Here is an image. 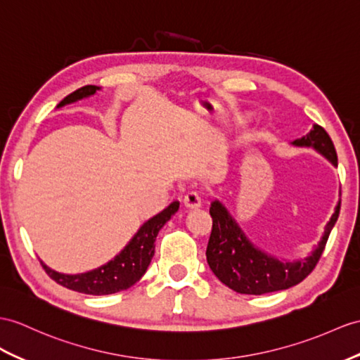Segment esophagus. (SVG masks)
Segmentation results:
<instances>
[{"mask_svg": "<svg viewBox=\"0 0 360 360\" xmlns=\"http://www.w3.org/2000/svg\"><path fill=\"white\" fill-rule=\"evenodd\" d=\"M201 203V200L198 197L197 192H188L185 195V206L188 207H198Z\"/></svg>", "mask_w": 360, "mask_h": 360, "instance_id": "34e87169", "label": "esophagus"}]
</instances>
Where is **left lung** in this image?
<instances>
[{"label": "left lung", "mask_w": 360, "mask_h": 360, "mask_svg": "<svg viewBox=\"0 0 360 360\" xmlns=\"http://www.w3.org/2000/svg\"><path fill=\"white\" fill-rule=\"evenodd\" d=\"M98 90V86L93 85H89L86 89L76 90L60 101L58 108L64 107L67 103L89 98V96L94 94ZM169 218L171 215L168 214V209L150 218L140 227L134 238L128 243V246L119 255L114 257L107 264L96 270L86 271V274L64 275L47 267L41 259L39 262L51 279H55L58 284L70 288V290L86 295H111L120 290H127V288L134 285L143 276L148 266H150L154 255L155 236Z\"/></svg>", "instance_id": "obj_1"}]
</instances>
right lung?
<instances>
[{"label": "right lung", "instance_id": "right-lung-1", "mask_svg": "<svg viewBox=\"0 0 360 360\" xmlns=\"http://www.w3.org/2000/svg\"><path fill=\"white\" fill-rule=\"evenodd\" d=\"M292 143L296 146H311L326 155L333 165H338L335 145L327 131L319 125H314L309 134L293 140ZM209 214L212 217V232H210L206 250L209 267L212 269L215 276L233 292L262 295L300 284L304 278L311 274L326 249L333 226L338 220L339 206L327 223L318 248L309 258L295 262L276 261L253 248L220 201H214L210 205Z\"/></svg>", "mask_w": 360, "mask_h": 360}]
</instances>
